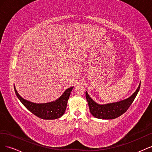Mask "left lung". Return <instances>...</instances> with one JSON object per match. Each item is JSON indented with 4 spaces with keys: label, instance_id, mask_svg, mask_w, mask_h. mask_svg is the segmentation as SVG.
<instances>
[{
    "label": "left lung",
    "instance_id": "1",
    "mask_svg": "<svg viewBox=\"0 0 152 152\" xmlns=\"http://www.w3.org/2000/svg\"><path fill=\"white\" fill-rule=\"evenodd\" d=\"M140 84L136 91L129 98L120 102L108 103L105 104H99L91 99L87 92H86V97L88 103L91 113L98 118L101 119H113L122 115L129 108L133 101L134 100L140 88Z\"/></svg>",
    "mask_w": 152,
    "mask_h": 152
}]
</instances>
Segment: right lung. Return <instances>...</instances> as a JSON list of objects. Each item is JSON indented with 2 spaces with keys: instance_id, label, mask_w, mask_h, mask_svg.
<instances>
[{
  "instance_id": "1",
  "label": "right lung",
  "mask_w": 152,
  "mask_h": 152,
  "mask_svg": "<svg viewBox=\"0 0 152 152\" xmlns=\"http://www.w3.org/2000/svg\"><path fill=\"white\" fill-rule=\"evenodd\" d=\"M14 88L18 99L30 112L40 118L53 120L61 117L65 113L68 99L73 87L68 88L56 101L46 103H35L27 101L18 93L15 86Z\"/></svg>"
}]
</instances>
